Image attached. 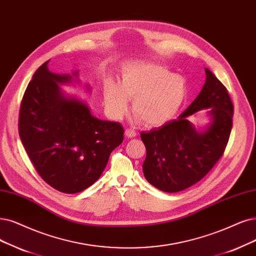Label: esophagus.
I'll return each instance as SVG.
<instances>
[{
	"label": "esophagus",
	"instance_id": "34e87169",
	"mask_svg": "<svg viewBox=\"0 0 256 256\" xmlns=\"http://www.w3.org/2000/svg\"><path fill=\"white\" fill-rule=\"evenodd\" d=\"M136 135H137V133H136V132H135L134 130H130V128L126 130V136L128 138H133V137H135Z\"/></svg>",
	"mask_w": 256,
	"mask_h": 256
}]
</instances>
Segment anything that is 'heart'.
Listing matches in <instances>:
<instances>
[{
	"label": "heart",
	"instance_id": "heart-1",
	"mask_svg": "<svg viewBox=\"0 0 256 256\" xmlns=\"http://www.w3.org/2000/svg\"><path fill=\"white\" fill-rule=\"evenodd\" d=\"M184 79L162 65L134 62L122 70L118 85L108 82L104 86V103L110 115L120 119L133 100L138 120L148 126H162L171 121L186 99Z\"/></svg>",
	"mask_w": 256,
	"mask_h": 256
}]
</instances>
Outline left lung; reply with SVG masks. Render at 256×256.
<instances>
[{"instance_id":"obj_1","label":"left lung","mask_w":256,"mask_h":256,"mask_svg":"<svg viewBox=\"0 0 256 256\" xmlns=\"http://www.w3.org/2000/svg\"><path fill=\"white\" fill-rule=\"evenodd\" d=\"M196 99L177 119L140 134L146 148L142 168L146 180L168 193L192 186L211 171L224 155L232 130L233 103L228 90L208 68ZM211 107L212 123L200 134L187 120Z\"/></svg>"}]
</instances>
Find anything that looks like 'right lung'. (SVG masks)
I'll list each match as a JSON object with an SVG mask.
<instances>
[{
	"label": "right lung",
	"instance_id": "add662e5",
	"mask_svg": "<svg viewBox=\"0 0 256 256\" xmlns=\"http://www.w3.org/2000/svg\"><path fill=\"white\" fill-rule=\"evenodd\" d=\"M48 62L36 70L24 92L18 135L46 184L62 193H79L101 176L124 130L118 122L92 116L85 103L66 99L58 83L72 77L50 72Z\"/></svg>",
	"mask_w": 256,
	"mask_h": 256
}]
</instances>
